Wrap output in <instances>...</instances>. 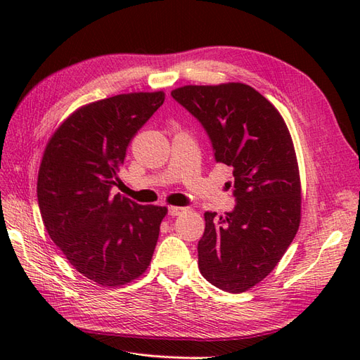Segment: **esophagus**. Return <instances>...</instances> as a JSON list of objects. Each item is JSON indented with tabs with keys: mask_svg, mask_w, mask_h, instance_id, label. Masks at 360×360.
I'll use <instances>...</instances> for the list:
<instances>
[{
	"mask_svg": "<svg viewBox=\"0 0 360 360\" xmlns=\"http://www.w3.org/2000/svg\"><path fill=\"white\" fill-rule=\"evenodd\" d=\"M184 212H186V209H184V207H177V205L168 207V214L169 216H179V214H181Z\"/></svg>",
	"mask_w": 360,
	"mask_h": 360,
	"instance_id": "esophagus-1",
	"label": "esophagus"
}]
</instances>
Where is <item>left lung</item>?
Segmentation results:
<instances>
[{
  "label": "left lung",
  "mask_w": 360,
  "mask_h": 360,
  "mask_svg": "<svg viewBox=\"0 0 360 360\" xmlns=\"http://www.w3.org/2000/svg\"><path fill=\"white\" fill-rule=\"evenodd\" d=\"M204 127L214 160L233 168L234 210L205 212L198 267L212 285L243 292L263 281L300 224V179L284 118L252 86L186 85L171 93Z\"/></svg>",
  "instance_id": "obj_1"
}]
</instances>
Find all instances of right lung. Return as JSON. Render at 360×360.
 Here are the masks:
<instances>
[{
    "mask_svg": "<svg viewBox=\"0 0 360 360\" xmlns=\"http://www.w3.org/2000/svg\"><path fill=\"white\" fill-rule=\"evenodd\" d=\"M165 94L130 93L75 111L43 153L37 201L52 242L79 271L120 287L147 270L167 207L111 195L126 150Z\"/></svg>",
    "mask_w": 360,
    "mask_h": 360,
    "instance_id": "add662e5",
    "label": "right lung"
}]
</instances>
